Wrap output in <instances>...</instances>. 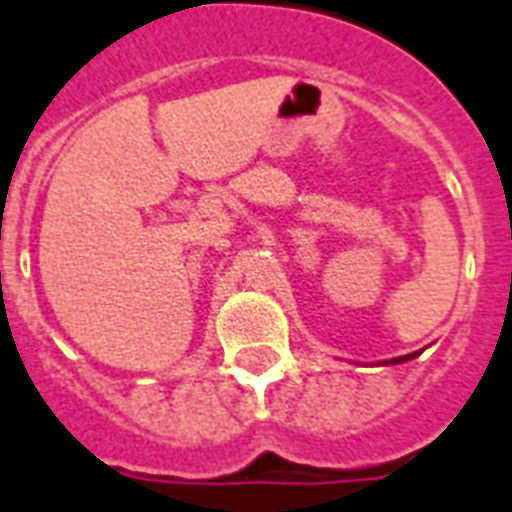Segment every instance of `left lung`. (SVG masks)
Here are the masks:
<instances>
[{
  "instance_id": "left-lung-1",
  "label": "left lung",
  "mask_w": 512,
  "mask_h": 512,
  "mask_svg": "<svg viewBox=\"0 0 512 512\" xmlns=\"http://www.w3.org/2000/svg\"><path fill=\"white\" fill-rule=\"evenodd\" d=\"M411 358H414V355H406V358H395L392 363H403V360H411Z\"/></svg>"
}]
</instances>
